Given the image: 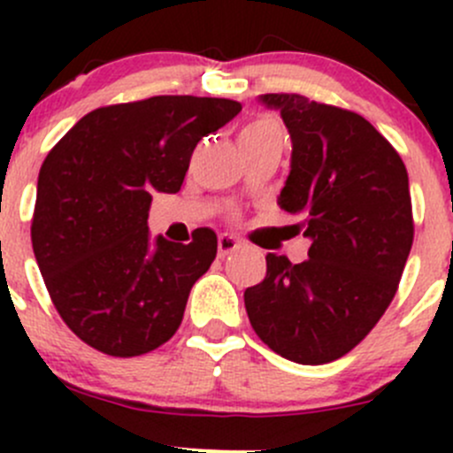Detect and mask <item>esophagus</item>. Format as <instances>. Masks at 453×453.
Returning <instances> with one entry per match:
<instances>
[{"label":"esophagus","instance_id":"1","mask_svg":"<svg viewBox=\"0 0 453 453\" xmlns=\"http://www.w3.org/2000/svg\"><path fill=\"white\" fill-rule=\"evenodd\" d=\"M219 254L227 256V254H234L236 250H241V241H236L234 236L230 234H221L219 236Z\"/></svg>","mask_w":453,"mask_h":453}]
</instances>
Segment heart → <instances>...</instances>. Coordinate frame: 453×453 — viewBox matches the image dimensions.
Here are the masks:
<instances>
[{"label": "heart", "instance_id": "heart-1", "mask_svg": "<svg viewBox=\"0 0 453 453\" xmlns=\"http://www.w3.org/2000/svg\"><path fill=\"white\" fill-rule=\"evenodd\" d=\"M243 134H280V131H278V125L272 118H260V120L252 122Z\"/></svg>", "mask_w": 453, "mask_h": 453}]
</instances>
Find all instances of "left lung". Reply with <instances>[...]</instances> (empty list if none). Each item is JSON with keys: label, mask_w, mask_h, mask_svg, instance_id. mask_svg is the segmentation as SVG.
<instances>
[{"label": "left lung", "mask_w": 453, "mask_h": 453, "mask_svg": "<svg viewBox=\"0 0 453 453\" xmlns=\"http://www.w3.org/2000/svg\"><path fill=\"white\" fill-rule=\"evenodd\" d=\"M280 111L291 144L282 210L311 239L291 265L267 254L245 289L256 335L280 357L319 366L353 350L390 307L414 241L403 159L359 113L300 94L260 96Z\"/></svg>", "instance_id": "8db88e82"}]
</instances>
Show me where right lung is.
<instances>
[{"instance_id":"right-lung-1","label":"right lung","mask_w":453,"mask_h":453,"mask_svg":"<svg viewBox=\"0 0 453 453\" xmlns=\"http://www.w3.org/2000/svg\"><path fill=\"white\" fill-rule=\"evenodd\" d=\"M241 103L153 96L81 118L54 144L36 184L32 250L52 304L76 337L111 357L171 340L188 294L217 256V234L150 245L153 193H180L201 138Z\"/></svg>"}]
</instances>
